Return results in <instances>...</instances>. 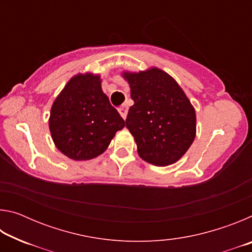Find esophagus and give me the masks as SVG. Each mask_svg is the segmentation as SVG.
I'll list each match as a JSON object with an SVG mask.
<instances>
[{
	"mask_svg": "<svg viewBox=\"0 0 252 252\" xmlns=\"http://www.w3.org/2000/svg\"><path fill=\"white\" fill-rule=\"evenodd\" d=\"M119 113L121 114V117L123 119L126 118V114H127V106L126 105H122L119 108Z\"/></svg>",
	"mask_w": 252,
	"mask_h": 252,
	"instance_id": "1",
	"label": "esophagus"
}]
</instances>
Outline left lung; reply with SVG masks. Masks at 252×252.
Listing matches in <instances>:
<instances>
[{
  "label": "left lung",
  "mask_w": 252,
  "mask_h": 252,
  "mask_svg": "<svg viewBox=\"0 0 252 252\" xmlns=\"http://www.w3.org/2000/svg\"><path fill=\"white\" fill-rule=\"evenodd\" d=\"M131 88L126 126L134 136L138 153L149 163L172 164L195 138V111L176 80L152 67L123 73Z\"/></svg>",
  "instance_id": "1"
}]
</instances>
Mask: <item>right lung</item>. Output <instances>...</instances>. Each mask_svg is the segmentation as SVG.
I'll use <instances>...</instances> for the list:
<instances>
[{"instance_id": "obj_1", "label": "right lung", "mask_w": 252, "mask_h": 252, "mask_svg": "<svg viewBox=\"0 0 252 252\" xmlns=\"http://www.w3.org/2000/svg\"><path fill=\"white\" fill-rule=\"evenodd\" d=\"M126 122L101 89L99 75L78 74L51 108L49 126L55 146L76 161L103 153Z\"/></svg>"}]
</instances>
